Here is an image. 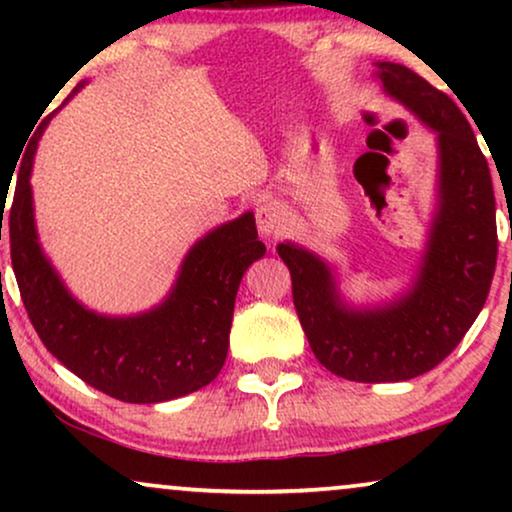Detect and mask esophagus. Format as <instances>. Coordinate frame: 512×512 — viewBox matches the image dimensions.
<instances>
[{
    "instance_id": "34e87169",
    "label": "esophagus",
    "mask_w": 512,
    "mask_h": 512,
    "mask_svg": "<svg viewBox=\"0 0 512 512\" xmlns=\"http://www.w3.org/2000/svg\"><path fill=\"white\" fill-rule=\"evenodd\" d=\"M256 226L263 237H275L286 228V212L275 200H265L256 207Z\"/></svg>"
}]
</instances>
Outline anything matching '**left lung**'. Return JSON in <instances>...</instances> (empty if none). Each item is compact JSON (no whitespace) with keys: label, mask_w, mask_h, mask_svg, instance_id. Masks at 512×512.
<instances>
[{"label":"left lung","mask_w":512,"mask_h":512,"mask_svg":"<svg viewBox=\"0 0 512 512\" xmlns=\"http://www.w3.org/2000/svg\"><path fill=\"white\" fill-rule=\"evenodd\" d=\"M380 79L438 132L440 205L412 289L377 310H349L324 261L293 244L277 247L314 356L354 382L412 380L450 356L485 307L499 251L492 177L471 123L408 67L382 62Z\"/></svg>","instance_id":"8db88e82"}]
</instances>
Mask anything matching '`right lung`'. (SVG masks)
I'll return each instance as SVG.
<instances>
[{
    "mask_svg": "<svg viewBox=\"0 0 512 512\" xmlns=\"http://www.w3.org/2000/svg\"><path fill=\"white\" fill-rule=\"evenodd\" d=\"M46 123L48 118L27 146L9 209L11 263L34 331L62 366L118 401L160 403L202 389L226 361L244 272L265 254L254 214L195 244L170 298L153 312L130 319L97 317L69 296L37 242L30 172Z\"/></svg>",
    "mask_w": 512,
    "mask_h": 512,
    "instance_id": "1",
    "label": "right lung"
}]
</instances>
